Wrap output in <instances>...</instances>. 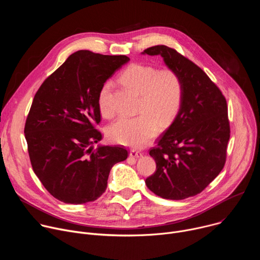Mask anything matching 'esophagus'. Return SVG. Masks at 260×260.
I'll return each instance as SVG.
<instances>
[{
  "label": "esophagus",
  "mask_w": 260,
  "mask_h": 260,
  "mask_svg": "<svg viewBox=\"0 0 260 260\" xmlns=\"http://www.w3.org/2000/svg\"><path fill=\"white\" fill-rule=\"evenodd\" d=\"M129 156H131V157H134V158H139V157L142 156V152L137 151V150H132V151L129 152Z\"/></svg>",
  "instance_id": "obj_1"
}]
</instances>
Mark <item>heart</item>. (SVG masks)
<instances>
[{
  "mask_svg": "<svg viewBox=\"0 0 260 260\" xmlns=\"http://www.w3.org/2000/svg\"><path fill=\"white\" fill-rule=\"evenodd\" d=\"M120 82L140 95L138 111L134 117H119L108 128L110 139L124 146L141 148L157 134L158 126L167 127L180 112L184 88L179 74L172 68L156 69L147 63L129 64L119 77ZM112 82L103 84L98 98L101 113L112 114L110 92Z\"/></svg>",
  "mask_w": 260,
  "mask_h": 260,
  "instance_id": "1",
  "label": "heart"
}]
</instances>
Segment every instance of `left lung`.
<instances>
[{
    "mask_svg": "<svg viewBox=\"0 0 260 260\" xmlns=\"http://www.w3.org/2000/svg\"><path fill=\"white\" fill-rule=\"evenodd\" d=\"M143 53L161 55L179 74L184 88L180 112L149 151L156 170L145 183L162 199L194 197L226 161L231 126L225 96L199 66L174 48L157 45Z\"/></svg>",
    "mask_w": 260,
    "mask_h": 260,
    "instance_id": "8db88e82",
    "label": "left lung"
}]
</instances>
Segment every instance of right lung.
Masks as SVG:
<instances>
[{"instance_id": "add662e5", "label": "right lung", "mask_w": 260, "mask_h": 260, "mask_svg": "<svg viewBox=\"0 0 260 260\" xmlns=\"http://www.w3.org/2000/svg\"><path fill=\"white\" fill-rule=\"evenodd\" d=\"M125 55L79 50L36 92L24 125L32 170L56 200L81 205L107 189L112 167L127 158L122 146L92 145L102 140L98 98L103 84L126 63Z\"/></svg>"}]
</instances>
